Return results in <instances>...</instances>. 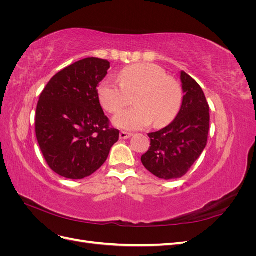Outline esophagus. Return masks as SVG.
I'll return each mask as SVG.
<instances>
[{
	"instance_id": "34e87169",
	"label": "esophagus",
	"mask_w": 256,
	"mask_h": 256,
	"mask_svg": "<svg viewBox=\"0 0 256 256\" xmlns=\"http://www.w3.org/2000/svg\"><path fill=\"white\" fill-rule=\"evenodd\" d=\"M131 136H132V134L127 132V131H120V138H122V140H126V138H129Z\"/></svg>"
}]
</instances>
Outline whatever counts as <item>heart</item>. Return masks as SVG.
<instances>
[{
    "label": "heart",
    "instance_id": "1",
    "mask_svg": "<svg viewBox=\"0 0 256 256\" xmlns=\"http://www.w3.org/2000/svg\"><path fill=\"white\" fill-rule=\"evenodd\" d=\"M120 83L104 80L98 86V97L104 109L118 113L131 102L134 108L116 115L114 122L124 129L136 130L150 126L162 128L171 124L180 111L182 90L164 68L150 63L127 66L118 74Z\"/></svg>",
    "mask_w": 256,
    "mask_h": 256
}]
</instances>
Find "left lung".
<instances>
[{"label":"left lung","instance_id":"left-lung-1","mask_svg":"<svg viewBox=\"0 0 256 256\" xmlns=\"http://www.w3.org/2000/svg\"><path fill=\"white\" fill-rule=\"evenodd\" d=\"M180 79L184 95L180 113L166 128L148 134L150 146L141 157L143 166L162 180L187 174L207 145L209 106L204 92L184 72Z\"/></svg>","mask_w":256,"mask_h":256}]
</instances>
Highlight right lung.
<instances>
[{
    "label": "right lung",
    "mask_w": 256,
    "mask_h": 256,
    "mask_svg": "<svg viewBox=\"0 0 256 256\" xmlns=\"http://www.w3.org/2000/svg\"><path fill=\"white\" fill-rule=\"evenodd\" d=\"M110 62L88 58L62 69L38 100L35 132L50 168L69 180H82L102 166L120 130L111 127L99 102L97 85Z\"/></svg>",
    "instance_id": "add662e5"
}]
</instances>
